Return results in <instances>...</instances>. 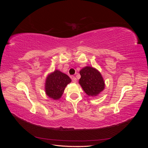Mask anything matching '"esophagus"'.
Instances as JSON below:
<instances>
[{
    "instance_id": "esophagus-1",
    "label": "esophagus",
    "mask_w": 148,
    "mask_h": 148,
    "mask_svg": "<svg viewBox=\"0 0 148 148\" xmlns=\"http://www.w3.org/2000/svg\"><path fill=\"white\" fill-rule=\"evenodd\" d=\"M71 79H72V82L73 83H77V78H76L75 77H71Z\"/></svg>"
}]
</instances>
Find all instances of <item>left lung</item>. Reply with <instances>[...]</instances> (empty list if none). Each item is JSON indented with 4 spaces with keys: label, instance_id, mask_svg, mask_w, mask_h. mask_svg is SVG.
<instances>
[{
    "label": "left lung",
    "instance_id": "obj_1",
    "mask_svg": "<svg viewBox=\"0 0 148 148\" xmlns=\"http://www.w3.org/2000/svg\"><path fill=\"white\" fill-rule=\"evenodd\" d=\"M79 84L89 96L96 97L105 88V82L100 71L92 66H86L79 71Z\"/></svg>",
    "mask_w": 148,
    "mask_h": 148
}]
</instances>
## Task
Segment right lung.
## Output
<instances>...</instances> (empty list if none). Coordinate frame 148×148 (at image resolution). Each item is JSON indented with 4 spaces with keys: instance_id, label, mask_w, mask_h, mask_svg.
<instances>
[{
    "instance_id": "add662e5",
    "label": "right lung",
    "mask_w": 148,
    "mask_h": 148,
    "mask_svg": "<svg viewBox=\"0 0 148 148\" xmlns=\"http://www.w3.org/2000/svg\"><path fill=\"white\" fill-rule=\"evenodd\" d=\"M71 82L68 75L56 70L49 73L45 81V92L53 100H58L62 97L66 85Z\"/></svg>"
}]
</instances>
